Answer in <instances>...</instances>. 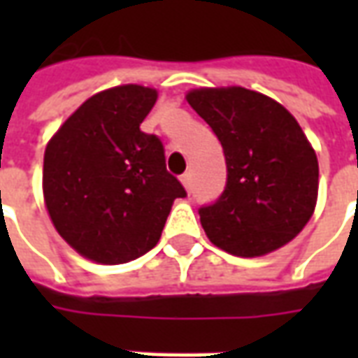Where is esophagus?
I'll return each instance as SVG.
<instances>
[{
  "label": "esophagus",
  "instance_id": "34e87169",
  "mask_svg": "<svg viewBox=\"0 0 358 358\" xmlns=\"http://www.w3.org/2000/svg\"><path fill=\"white\" fill-rule=\"evenodd\" d=\"M180 182H182V186L186 187V192H189V189H192V174H189V172H186V174L180 178Z\"/></svg>",
  "mask_w": 358,
  "mask_h": 358
}]
</instances>
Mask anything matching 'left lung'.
I'll list each match as a JSON object with an SVG mask.
<instances>
[{
    "mask_svg": "<svg viewBox=\"0 0 358 358\" xmlns=\"http://www.w3.org/2000/svg\"><path fill=\"white\" fill-rule=\"evenodd\" d=\"M192 109L213 128L228 178L218 201L199 209L217 248L236 257H263L297 236L318 199V159L284 105L241 86L195 88Z\"/></svg>",
    "mask_w": 358,
    "mask_h": 358,
    "instance_id": "left-lung-1",
    "label": "left lung"
}]
</instances>
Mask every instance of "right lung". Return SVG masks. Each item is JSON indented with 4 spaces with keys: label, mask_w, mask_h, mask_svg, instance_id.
Masks as SVG:
<instances>
[{
    "label": "right lung",
    "mask_w": 358,
    "mask_h": 358,
    "mask_svg": "<svg viewBox=\"0 0 358 358\" xmlns=\"http://www.w3.org/2000/svg\"><path fill=\"white\" fill-rule=\"evenodd\" d=\"M157 90L124 84L94 94L45 145L42 189L59 236L88 261L130 263L161 240L186 192L164 166L161 140L140 124Z\"/></svg>",
    "instance_id": "add662e5"
}]
</instances>
